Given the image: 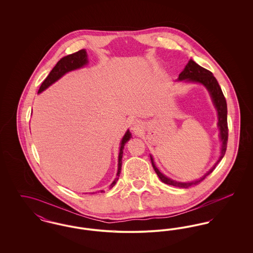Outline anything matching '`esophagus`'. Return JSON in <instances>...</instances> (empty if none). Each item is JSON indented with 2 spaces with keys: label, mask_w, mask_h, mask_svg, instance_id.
Wrapping results in <instances>:
<instances>
[{
  "label": "esophagus",
  "mask_w": 253,
  "mask_h": 253,
  "mask_svg": "<svg viewBox=\"0 0 253 253\" xmlns=\"http://www.w3.org/2000/svg\"><path fill=\"white\" fill-rule=\"evenodd\" d=\"M131 130L132 132L137 133V132H140L142 130V124L141 122L137 120H134L132 121L131 123Z\"/></svg>",
  "instance_id": "obj_1"
}]
</instances>
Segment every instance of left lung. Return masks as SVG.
Listing matches in <instances>:
<instances>
[{
    "label": "left lung",
    "instance_id": "8db88e82",
    "mask_svg": "<svg viewBox=\"0 0 253 253\" xmlns=\"http://www.w3.org/2000/svg\"><path fill=\"white\" fill-rule=\"evenodd\" d=\"M177 81H185L187 83H194V84H200L204 85L209 91L211 97L212 99L213 105L216 109L217 116H218V128L220 131V139L222 142L221 146V155L219 159L217 160L214 166L207 173L197 180L192 181V182H178V181L172 180L165 176L162 172L159 171V169L156 167L155 161L153 157L151 156V161L153 168L155 169L158 177L160 180L164 182L165 184H168L170 186L179 187V188H189L193 185L199 184L201 181L204 180L205 178L213 171V169L216 167L217 164L221 161V159L224 157L227 150V143H228V135H229V129H228V108H227V101L224 96V94L221 90L220 85L218 84L216 79L212 75V73L203 67H201L199 64H197L194 60H190L184 70L179 74V77Z\"/></svg>",
    "mask_w": 253,
    "mask_h": 253
}]
</instances>
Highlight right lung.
<instances>
[{"label":"right lung","mask_w":253,"mask_h":253,"mask_svg":"<svg viewBox=\"0 0 253 253\" xmlns=\"http://www.w3.org/2000/svg\"><path fill=\"white\" fill-rule=\"evenodd\" d=\"M88 63V59H87V53L85 51V49H82L74 54L68 55L63 57L62 59H60L58 63L55 65V67L51 70V72L49 73L47 78L42 82V84L41 85L38 94L42 93V91H44L45 89H47L50 85L53 84L54 83H56L58 80H60V78L65 75L66 73L70 72L73 70L79 69L84 67L85 64ZM132 137V134L129 130H127V132H125L124 136L122 137L121 142V148H120V154H119V164H118V172H117V177L115 178V180L112 182V184L110 185V189H112L117 181L119 180L120 174L121 171V164H122V157H123V149L124 146L126 144V142H128L130 140V138ZM103 191H100V193H102Z\"/></svg>","instance_id":"add662e5"}]
</instances>
